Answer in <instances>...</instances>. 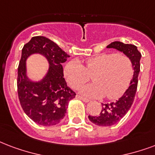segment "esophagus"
Listing matches in <instances>:
<instances>
[{
  "instance_id": "34e87169",
  "label": "esophagus",
  "mask_w": 155,
  "mask_h": 155,
  "mask_svg": "<svg viewBox=\"0 0 155 155\" xmlns=\"http://www.w3.org/2000/svg\"><path fill=\"white\" fill-rule=\"evenodd\" d=\"M76 97H77L78 99L81 100V101H84V102H88V101H89V99L85 98V97H82V96H80V95H77V96H76Z\"/></svg>"
}]
</instances>
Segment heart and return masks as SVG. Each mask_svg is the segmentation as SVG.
I'll use <instances>...</instances> for the list:
<instances>
[{"label": "heart", "instance_id": "1", "mask_svg": "<svg viewBox=\"0 0 155 155\" xmlns=\"http://www.w3.org/2000/svg\"><path fill=\"white\" fill-rule=\"evenodd\" d=\"M94 83L80 88V93L91 97L118 99L129 87L133 75L132 60L125 54H101L84 62L71 61L64 67V76L69 85L78 88L89 80Z\"/></svg>", "mask_w": 155, "mask_h": 155}]
</instances>
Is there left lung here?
I'll return each instance as SVG.
<instances>
[{
	"instance_id": "left-lung-1",
	"label": "left lung",
	"mask_w": 155,
	"mask_h": 155,
	"mask_svg": "<svg viewBox=\"0 0 155 155\" xmlns=\"http://www.w3.org/2000/svg\"><path fill=\"white\" fill-rule=\"evenodd\" d=\"M108 49H115L127 55L133 62V77L130 86L119 100L114 102L103 104L101 113L97 115H88V119L94 124L98 126H111L120 121L129 110L135 98L137 88L138 75L140 72V60L141 54L137 47L133 45L124 44L120 41H114L106 46Z\"/></svg>"
}]
</instances>
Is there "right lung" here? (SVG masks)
<instances>
[{
    "instance_id": "1",
    "label": "right lung",
    "mask_w": 155,
    "mask_h": 155,
    "mask_svg": "<svg viewBox=\"0 0 155 155\" xmlns=\"http://www.w3.org/2000/svg\"><path fill=\"white\" fill-rule=\"evenodd\" d=\"M43 55L49 62L46 76L32 81L26 75L25 61L31 54ZM69 55L56 43L45 36H34L24 45L18 68V95L25 114L34 122L53 126L64 118L69 101L75 93L67 86L62 64Z\"/></svg>"
}]
</instances>
